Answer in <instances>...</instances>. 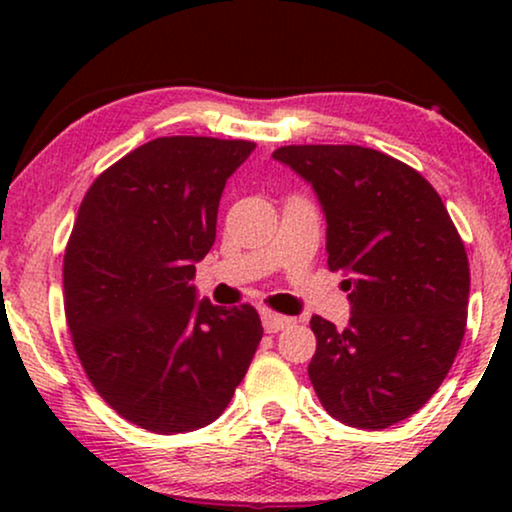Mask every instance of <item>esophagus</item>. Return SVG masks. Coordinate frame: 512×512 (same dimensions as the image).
<instances>
[{
	"mask_svg": "<svg viewBox=\"0 0 512 512\" xmlns=\"http://www.w3.org/2000/svg\"><path fill=\"white\" fill-rule=\"evenodd\" d=\"M293 324L291 317H284V314L277 312H263V328L265 333H279L284 328H289Z\"/></svg>",
	"mask_w": 512,
	"mask_h": 512,
	"instance_id": "obj_1",
	"label": "esophagus"
}]
</instances>
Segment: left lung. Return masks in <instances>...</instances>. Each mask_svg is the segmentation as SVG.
Instances as JSON below:
<instances>
[{
  "label": "left lung",
  "mask_w": 512,
  "mask_h": 512,
  "mask_svg": "<svg viewBox=\"0 0 512 512\" xmlns=\"http://www.w3.org/2000/svg\"><path fill=\"white\" fill-rule=\"evenodd\" d=\"M272 158L310 181L326 214L328 268L347 272L345 331L314 314L312 387L331 417L387 429L450 373L466 333L464 240L429 181L356 144H291Z\"/></svg>",
  "instance_id": "left-lung-1"
}]
</instances>
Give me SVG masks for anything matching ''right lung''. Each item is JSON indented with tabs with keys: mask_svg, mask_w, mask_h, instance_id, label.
<instances>
[{
	"mask_svg": "<svg viewBox=\"0 0 512 512\" xmlns=\"http://www.w3.org/2000/svg\"><path fill=\"white\" fill-rule=\"evenodd\" d=\"M247 139L158 137L93 181L65 249L72 342L90 384L128 422L184 433L226 410L263 338L251 305L195 300Z\"/></svg>",
	"mask_w": 512,
	"mask_h": 512,
	"instance_id": "right-lung-1",
	"label": "right lung"
}]
</instances>
